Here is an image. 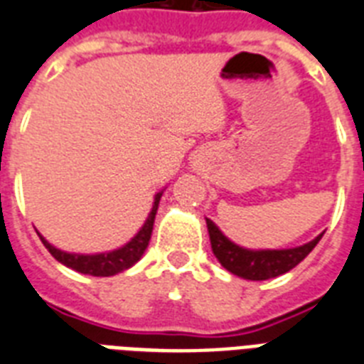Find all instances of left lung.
Wrapping results in <instances>:
<instances>
[{"label": "left lung", "mask_w": 364, "mask_h": 364, "mask_svg": "<svg viewBox=\"0 0 364 364\" xmlns=\"http://www.w3.org/2000/svg\"><path fill=\"white\" fill-rule=\"evenodd\" d=\"M205 225L210 232L213 255L221 262L223 268H227L234 276L251 279V282H262V279L277 277L293 270L294 266L311 253V249L316 247L323 236L319 234L311 242L291 249H245L234 243L232 240H228L211 219H205Z\"/></svg>", "instance_id": "8db88e82"}]
</instances>
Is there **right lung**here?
<instances>
[{
  "label": "right lung",
  "instance_id": "right-lung-1",
  "mask_svg": "<svg viewBox=\"0 0 364 364\" xmlns=\"http://www.w3.org/2000/svg\"><path fill=\"white\" fill-rule=\"evenodd\" d=\"M162 198V193H156L153 202V210L149 213V217L143 223V227L139 228V232L130 240V242L113 251H105V253H94V255H82V253H68L62 249L54 247L53 243H48L47 240L41 238L43 245L48 249V253L53 255L54 259L62 262L64 266L71 268V270L81 272V274H88V276L96 277H109L115 276L119 272L128 270L130 266H134L137 260L141 259L145 249L149 245L151 234H153V225H154V215L159 210V202Z\"/></svg>",
  "mask_w": 364,
  "mask_h": 364
}]
</instances>
